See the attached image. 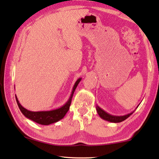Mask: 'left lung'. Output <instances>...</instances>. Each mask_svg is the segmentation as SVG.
<instances>
[{
    "label": "left lung",
    "instance_id": "left-lung-1",
    "mask_svg": "<svg viewBox=\"0 0 159 159\" xmlns=\"http://www.w3.org/2000/svg\"><path fill=\"white\" fill-rule=\"evenodd\" d=\"M97 111L98 112L99 115L100 116L101 118L104 119V120L109 121L110 122H114V123H119V122L123 121L133 114L132 112V113L126 114L125 116H112V115H110V114H107V112H105L104 110H102V109L101 108H99V107H97Z\"/></svg>",
    "mask_w": 159,
    "mask_h": 159
}]
</instances>
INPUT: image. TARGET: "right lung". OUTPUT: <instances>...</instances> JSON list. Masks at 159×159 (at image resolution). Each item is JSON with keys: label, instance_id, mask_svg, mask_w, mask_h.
I'll return each instance as SVG.
<instances>
[{"label": "right lung", "instance_id": "right-lung-1", "mask_svg": "<svg viewBox=\"0 0 159 159\" xmlns=\"http://www.w3.org/2000/svg\"><path fill=\"white\" fill-rule=\"evenodd\" d=\"M81 79L77 80V81L75 82V86L73 87L72 92L71 94V96H70L69 100H68L67 103H66L64 106H62L60 108L57 109H55V110L52 111H31L29 110H27L26 109L24 108L19 103L18 98L16 97L17 104L18 105L19 109L21 111L22 113H23L25 116L27 118L31 119V120L34 121L36 123H38L40 124H43V125H49V124L55 123V122H57L60 119H62L63 117L65 116L66 113L70 109V104H71L72 102V98L73 97V94H74L75 90L77 87L78 84L80 82Z\"/></svg>", "mask_w": 159, "mask_h": 159}]
</instances>
